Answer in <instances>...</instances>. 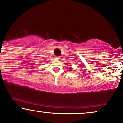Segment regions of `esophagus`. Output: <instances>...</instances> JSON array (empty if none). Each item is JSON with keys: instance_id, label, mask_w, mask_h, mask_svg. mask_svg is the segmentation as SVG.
Returning a JSON list of instances; mask_svg holds the SVG:
<instances>
[{"instance_id": "esophagus-1", "label": "esophagus", "mask_w": 123, "mask_h": 123, "mask_svg": "<svg viewBox=\"0 0 123 123\" xmlns=\"http://www.w3.org/2000/svg\"><path fill=\"white\" fill-rule=\"evenodd\" d=\"M55 58L57 59V60H60V58L59 57H55Z\"/></svg>"}]
</instances>
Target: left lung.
<instances>
[{
    "label": "left lung",
    "instance_id": "obj_1",
    "mask_svg": "<svg viewBox=\"0 0 123 123\" xmlns=\"http://www.w3.org/2000/svg\"><path fill=\"white\" fill-rule=\"evenodd\" d=\"M70 69V70H71V69Z\"/></svg>",
    "mask_w": 123,
    "mask_h": 123
}]
</instances>
